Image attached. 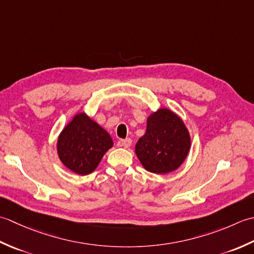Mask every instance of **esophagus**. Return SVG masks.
Segmentation results:
<instances>
[{
    "label": "esophagus",
    "instance_id": "34e87169",
    "mask_svg": "<svg viewBox=\"0 0 254 254\" xmlns=\"http://www.w3.org/2000/svg\"><path fill=\"white\" fill-rule=\"evenodd\" d=\"M120 144L123 147V148H128L130 147L131 144V139L130 138H126V139H122V140L120 141Z\"/></svg>",
    "mask_w": 254,
    "mask_h": 254
}]
</instances>
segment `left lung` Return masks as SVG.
<instances>
[{
	"mask_svg": "<svg viewBox=\"0 0 254 254\" xmlns=\"http://www.w3.org/2000/svg\"><path fill=\"white\" fill-rule=\"evenodd\" d=\"M190 147V134L181 118L161 108L148 117L147 130L136 144V154L149 172L165 174L183 163Z\"/></svg>",
	"mask_w": 254,
	"mask_h": 254,
	"instance_id": "obj_1",
	"label": "left lung"
}]
</instances>
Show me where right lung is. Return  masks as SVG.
<instances>
[{"label": "right lung", "mask_w": 254, "mask_h": 254, "mask_svg": "<svg viewBox=\"0 0 254 254\" xmlns=\"http://www.w3.org/2000/svg\"><path fill=\"white\" fill-rule=\"evenodd\" d=\"M112 147L113 140L108 132L84 113L77 114L64 127L58 139L61 162L81 175L93 172Z\"/></svg>", "instance_id": "obj_1"}]
</instances>
